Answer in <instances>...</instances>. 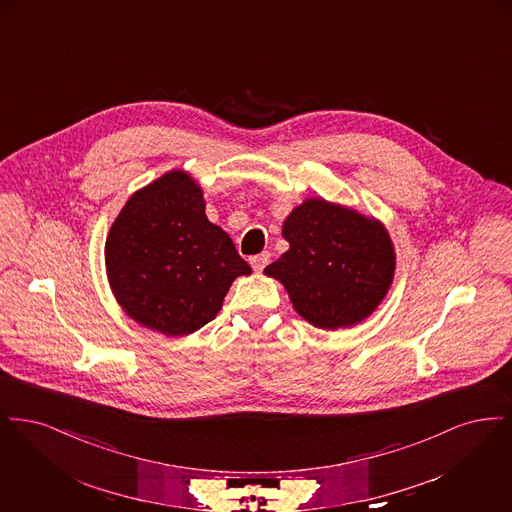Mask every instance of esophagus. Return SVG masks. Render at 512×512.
<instances>
[{
	"label": "esophagus",
	"instance_id": "esophagus-1",
	"mask_svg": "<svg viewBox=\"0 0 512 512\" xmlns=\"http://www.w3.org/2000/svg\"><path fill=\"white\" fill-rule=\"evenodd\" d=\"M268 261H270V253L268 251H263V253H259V255H253L251 259H249V263H251V267L255 272H261L263 268L267 267Z\"/></svg>",
	"mask_w": 512,
	"mask_h": 512
}]
</instances>
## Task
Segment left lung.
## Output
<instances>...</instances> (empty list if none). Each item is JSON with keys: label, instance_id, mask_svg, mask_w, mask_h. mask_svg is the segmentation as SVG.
Masks as SVG:
<instances>
[{"label": "left lung", "instance_id": "8db88e82", "mask_svg": "<svg viewBox=\"0 0 512 512\" xmlns=\"http://www.w3.org/2000/svg\"><path fill=\"white\" fill-rule=\"evenodd\" d=\"M290 249L265 268L313 326L336 330L368 317L390 290L395 253L386 228L353 209L307 199L284 222Z\"/></svg>", "mask_w": 512, "mask_h": 512}]
</instances>
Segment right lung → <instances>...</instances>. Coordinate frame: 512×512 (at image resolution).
I'll use <instances>...</instances> for the list:
<instances>
[{
	"label": "right lung",
	"mask_w": 512,
	"mask_h": 512,
	"mask_svg": "<svg viewBox=\"0 0 512 512\" xmlns=\"http://www.w3.org/2000/svg\"><path fill=\"white\" fill-rule=\"evenodd\" d=\"M105 265L126 315L165 336L211 322L234 278L251 272L230 236L207 220L199 186L182 171L126 201L105 244Z\"/></svg>",
	"instance_id": "add662e5"
}]
</instances>
